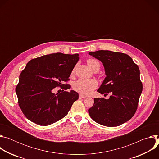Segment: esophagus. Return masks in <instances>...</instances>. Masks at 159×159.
I'll list each match as a JSON object with an SVG mask.
<instances>
[{
  "mask_svg": "<svg viewBox=\"0 0 159 159\" xmlns=\"http://www.w3.org/2000/svg\"><path fill=\"white\" fill-rule=\"evenodd\" d=\"M79 98H82V99H85L86 97L84 96H82L81 94H80V95H79Z\"/></svg>",
  "mask_w": 159,
  "mask_h": 159,
  "instance_id": "1",
  "label": "esophagus"
}]
</instances>
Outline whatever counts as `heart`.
<instances>
[{
  "label": "heart",
  "mask_w": 159,
  "mask_h": 159,
  "mask_svg": "<svg viewBox=\"0 0 159 159\" xmlns=\"http://www.w3.org/2000/svg\"><path fill=\"white\" fill-rule=\"evenodd\" d=\"M87 63L90 69L93 70L94 72L98 71L100 69V63L96 59H88L87 60ZM74 72L75 69L72 70V74H74ZM98 85V82L95 80H79L74 83L73 89L76 92H77L82 96H85L92 94L94 90L97 88Z\"/></svg>",
  "instance_id": "obj_1"
}]
</instances>
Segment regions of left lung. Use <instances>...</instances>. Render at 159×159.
<instances>
[{
    "label": "left lung",
    "instance_id": "1",
    "mask_svg": "<svg viewBox=\"0 0 159 159\" xmlns=\"http://www.w3.org/2000/svg\"><path fill=\"white\" fill-rule=\"evenodd\" d=\"M104 66L106 77L98 90L101 94L111 93L109 99H94L89 114L96 123L117 126L129 120L137 109L143 85L140 69L128 55L109 50L89 52Z\"/></svg>",
    "mask_w": 159,
    "mask_h": 159
}]
</instances>
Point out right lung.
I'll list each match as a JSON object with an SVG mask.
<instances>
[{
    "instance_id": "add662e5",
    "label": "right lung",
    "mask_w": 159,
    "mask_h": 159,
    "mask_svg": "<svg viewBox=\"0 0 159 159\" xmlns=\"http://www.w3.org/2000/svg\"><path fill=\"white\" fill-rule=\"evenodd\" d=\"M79 60V54L56 53L30 60L19 75L16 87L19 106L31 121L48 126L65 117L79 94L63 90L54 94L53 89L61 87L64 90L70 85L63 84L70 79L72 71Z\"/></svg>"
}]
</instances>
